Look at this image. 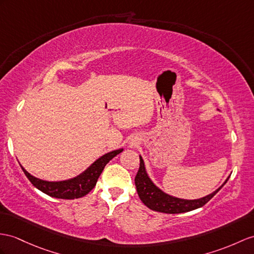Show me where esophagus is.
Masks as SVG:
<instances>
[{"instance_id": "34e87169", "label": "esophagus", "mask_w": 254, "mask_h": 254, "mask_svg": "<svg viewBox=\"0 0 254 254\" xmlns=\"http://www.w3.org/2000/svg\"><path fill=\"white\" fill-rule=\"evenodd\" d=\"M133 146H134L133 142H130V143H129V145H128V147H133Z\"/></svg>"}]
</instances>
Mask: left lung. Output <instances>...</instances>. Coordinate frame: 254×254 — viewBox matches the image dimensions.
Listing matches in <instances>:
<instances>
[{"instance_id": "obj_1", "label": "left lung", "mask_w": 254, "mask_h": 254, "mask_svg": "<svg viewBox=\"0 0 254 254\" xmlns=\"http://www.w3.org/2000/svg\"><path fill=\"white\" fill-rule=\"evenodd\" d=\"M228 179H230V177L226 179L224 183L222 184L219 189H216L211 194H209L205 197H201V198H179V197H175L165 193L164 190H162L154 184V182L151 180V178L147 175L144 160L140 155V168L138 170L137 176L134 178V183L140 199L147 208L154 210V211L174 214L189 212L191 211V210H195L197 208L202 207L203 205H206V203L224 187V184L227 182Z\"/></svg>"}]
</instances>
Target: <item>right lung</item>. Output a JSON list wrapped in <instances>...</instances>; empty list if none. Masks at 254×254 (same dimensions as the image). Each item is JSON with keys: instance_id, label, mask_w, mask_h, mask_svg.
<instances>
[{"instance_id": "1", "label": "right lung", "mask_w": 254, "mask_h": 254, "mask_svg": "<svg viewBox=\"0 0 254 254\" xmlns=\"http://www.w3.org/2000/svg\"><path fill=\"white\" fill-rule=\"evenodd\" d=\"M123 151L124 148H119V150H114L112 152L104 154L101 157L96 159L87 169L82 172V174L64 181L43 180V179L36 178L29 174L21 165L20 167L22 171L24 172V175L29 179V181L32 183L36 189L43 191V193H45L48 196L55 197V198L75 199L87 195L89 191L95 188L98 178L100 177L106 165L111 159L114 158L116 155H119Z\"/></svg>"}]
</instances>
